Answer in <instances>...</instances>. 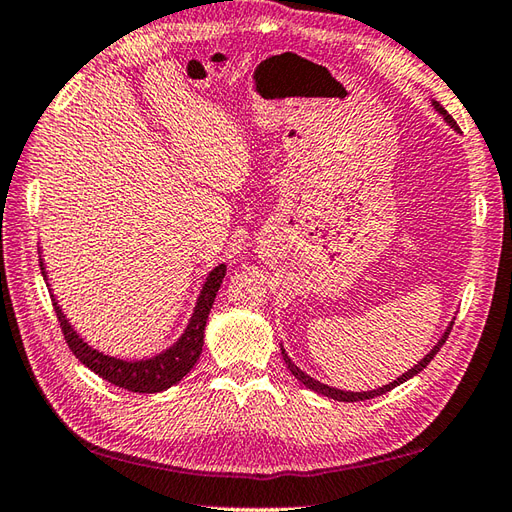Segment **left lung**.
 <instances>
[{"label": "left lung", "instance_id": "obj_1", "mask_svg": "<svg viewBox=\"0 0 512 512\" xmlns=\"http://www.w3.org/2000/svg\"><path fill=\"white\" fill-rule=\"evenodd\" d=\"M434 107H436V111L438 113H442V118H445L449 124H451V127L453 129H458V124H456V120H453L451 116H449V113H447V109L445 107H442L440 105V102H436L434 100ZM451 326H453V322L449 324V328H447V331H445V335H442L440 337V342L434 346V348H431L429 352H427V355L423 357V359H420L418 363H416V366L412 368V370H407L405 374H401V377L399 379H396V381H392L390 385H383V388H377V390H370V392H344V390H337V388H328V385H324V383H320V381H315V379H311L309 377V374H304L298 366H295V363L289 359V355H287V352L285 350H282V359H285V363H287V368L291 370V374H293V377L295 379H298L302 385H306V388H309V390H313V392H317V394H324V396H328V399H335V401H344V403H357V401H366V399H374V396H381V394H385V392H390V390H394L396 388V385H401V383H405L407 379H412L414 377V374H418L420 370H423V368H427V363L431 361V359H434L436 357V352L442 348V344H445L447 342V337H449V333H451Z\"/></svg>", "mask_w": 512, "mask_h": 512}]
</instances>
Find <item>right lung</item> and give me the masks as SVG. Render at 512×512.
Here are the masks:
<instances>
[{
  "mask_svg": "<svg viewBox=\"0 0 512 512\" xmlns=\"http://www.w3.org/2000/svg\"><path fill=\"white\" fill-rule=\"evenodd\" d=\"M41 274L45 276L43 260H41ZM223 278H225V265L214 267L210 271L206 285L201 289L195 313H192L190 324L184 331V335L179 337V342L170 346L168 350H164L162 355H157L153 359H142V361H122L89 348L83 339L76 335L70 322L65 320V315L61 313V306L56 304L54 295H52V304H54V313L61 322L65 342L78 361L85 363L89 370H94L98 377L118 385V388H124L129 392H140V394H153V392H162L170 388V385H175L177 381L184 379L192 368H195V363L201 355V346H203V331H206L208 315L214 304V298H217V291L221 287Z\"/></svg>",
  "mask_w": 512,
  "mask_h": 512,
  "instance_id": "right-lung-1",
  "label": "right lung"
}]
</instances>
